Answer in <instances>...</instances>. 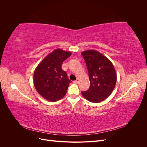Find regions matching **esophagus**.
Returning <instances> with one entry per match:
<instances>
[{
  "label": "esophagus",
  "instance_id": "1",
  "mask_svg": "<svg viewBox=\"0 0 147 147\" xmlns=\"http://www.w3.org/2000/svg\"><path fill=\"white\" fill-rule=\"evenodd\" d=\"M79 81H80V80H79L78 78H77V80H75V81H74L73 82H74V83H76V84H77V83H79Z\"/></svg>",
  "mask_w": 147,
  "mask_h": 147
}]
</instances>
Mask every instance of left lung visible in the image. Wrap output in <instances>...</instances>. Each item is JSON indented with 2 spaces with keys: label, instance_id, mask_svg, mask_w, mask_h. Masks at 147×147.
Instances as JSON below:
<instances>
[{
  "label": "left lung",
  "instance_id": "obj_1",
  "mask_svg": "<svg viewBox=\"0 0 147 147\" xmlns=\"http://www.w3.org/2000/svg\"><path fill=\"white\" fill-rule=\"evenodd\" d=\"M89 74L90 88L82 91L88 101L97 103L110 95L117 82V74L113 64L107 57L95 50L82 53Z\"/></svg>",
  "mask_w": 147,
  "mask_h": 147
}]
</instances>
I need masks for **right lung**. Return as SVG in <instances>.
Wrapping results in <instances>:
<instances>
[{
    "label": "right lung",
    "instance_id": "add662e5",
    "mask_svg": "<svg viewBox=\"0 0 147 147\" xmlns=\"http://www.w3.org/2000/svg\"><path fill=\"white\" fill-rule=\"evenodd\" d=\"M70 55L69 51L56 49L46 56L35 69L34 86L44 99L55 102L66 94L71 81L61 66Z\"/></svg>",
    "mask_w": 147,
    "mask_h": 147
}]
</instances>
